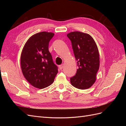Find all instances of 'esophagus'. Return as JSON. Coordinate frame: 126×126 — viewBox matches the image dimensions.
I'll list each match as a JSON object with an SVG mask.
<instances>
[{
    "mask_svg": "<svg viewBox=\"0 0 126 126\" xmlns=\"http://www.w3.org/2000/svg\"><path fill=\"white\" fill-rule=\"evenodd\" d=\"M64 66V64H61V65H59V68H60V69H61V70H62V69H63Z\"/></svg>",
    "mask_w": 126,
    "mask_h": 126,
    "instance_id": "esophagus-1",
    "label": "esophagus"
}]
</instances>
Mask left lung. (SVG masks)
<instances>
[{"instance_id":"obj_1","label":"left lung","mask_w":126,"mask_h":126,"mask_svg":"<svg viewBox=\"0 0 126 126\" xmlns=\"http://www.w3.org/2000/svg\"><path fill=\"white\" fill-rule=\"evenodd\" d=\"M71 42L77 69L75 75L70 78L72 85L79 89H86L95 82L100 66L98 47L90 34L74 31L67 34Z\"/></svg>"}]
</instances>
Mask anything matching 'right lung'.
I'll list each match as a JSON object with an SVG mask.
<instances>
[{
  "label": "right lung",
  "mask_w": 126,
  "mask_h": 126,
  "mask_svg": "<svg viewBox=\"0 0 126 126\" xmlns=\"http://www.w3.org/2000/svg\"><path fill=\"white\" fill-rule=\"evenodd\" d=\"M54 33L41 32L26 42L20 56L24 76L34 87L43 89L51 84L58 73L49 51V43Z\"/></svg>",
  "instance_id": "add662e5"
}]
</instances>
